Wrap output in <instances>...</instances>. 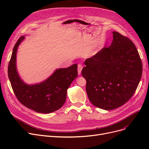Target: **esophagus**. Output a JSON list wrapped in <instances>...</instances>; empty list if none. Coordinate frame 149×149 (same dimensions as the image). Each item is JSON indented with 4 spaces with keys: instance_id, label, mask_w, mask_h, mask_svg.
<instances>
[{
    "instance_id": "34e87169",
    "label": "esophagus",
    "mask_w": 149,
    "mask_h": 149,
    "mask_svg": "<svg viewBox=\"0 0 149 149\" xmlns=\"http://www.w3.org/2000/svg\"><path fill=\"white\" fill-rule=\"evenodd\" d=\"M82 69H83V66L81 64H79V65H78V74H79V75H81Z\"/></svg>"
}]
</instances>
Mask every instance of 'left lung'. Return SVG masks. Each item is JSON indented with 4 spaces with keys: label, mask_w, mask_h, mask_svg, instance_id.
Here are the masks:
<instances>
[{
    "label": "left lung",
    "mask_w": 149,
    "mask_h": 149,
    "mask_svg": "<svg viewBox=\"0 0 149 149\" xmlns=\"http://www.w3.org/2000/svg\"><path fill=\"white\" fill-rule=\"evenodd\" d=\"M113 41L84 61L81 74L88 98L104 110L118 108L133 96L140 81L143 65L130 39L113 31Z\"/></svg>",
    "instance_id": "1"
}]
</instances>
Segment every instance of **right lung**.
<instances>
[{
    "label": "right lung",
    "mask_w": 149,
    "mask_h": 149,
    "mask_svg": "<svg viewBox=\"0 0 149 149\" xmlns=\"http://www.w3.org/2000/svg\"><path fill=\"white\" fill-rule=\"evenodd\" d=\"M24 38V36L20 37L15 43L8 68L14 94L23 105L37 112L49 113L56 111L65 104L67 90L77 77V65L56 69L40 83L28 84L22 80L16 68L17 49Z\"/></svg>",
    "instance_id": "obj_1"
}]
</instances>
